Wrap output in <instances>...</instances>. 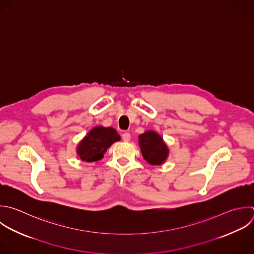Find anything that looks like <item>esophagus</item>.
Returning a JSON list of instances; mask_svg holds the SVG:
<instances>
[{
	"label": "esophagus",
	"instance_id": "esophagus-1",
	"mask_svg": "<svg viewBox=\"0 0 254 254\" xmlns=\"http://www.w3.org/2000/svg\"><path fill=\"white\" fill-rule=\"evenodd\" d=\"M122 139H123V141H124V142H129V141H130V139H131V135H130V133H128V132L123 133V134H122Z\"/></svg>",
	"mask_w": 254,
	"mask_h": 254
}]
</instances>
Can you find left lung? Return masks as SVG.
I'll use <instances>...</instances> for the list:
<instances>
[{
    "label": "left lung",
    "instance_id": "left-lung-1",
    "mask_svg": "<svg viewBox=\"0 0 254 254\" xmlns=\"http://www.w3.org/2000/svg\"><path fill=\"white\" fill-rule=\"evenodd\" d=\"M139 144L144 159L151 165H160L168 157V148L162 137L154 131L139 136Z\"/></svg>",
    "mask_w": 254,
    "mask_h": 254
}]
</instances>
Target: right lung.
<instances>
[{
    "label": "right lung",
    "instance_id": "obj_1",
    "mask_svg": "<svg viewBox=\"0 0 254 254\" xmlns=\"http://www.w3.org/2000/svg\"><path fill=\"white\" fill-rule=\"evenodd\" d=\"M119 140L120 136L115 129L111 127H95L78 145L77 154L82 161L95 162L100 160L106 150Z\"/></svg>",
    "mask_w": 254,
    "mask_h": 254
}]
</instances>
